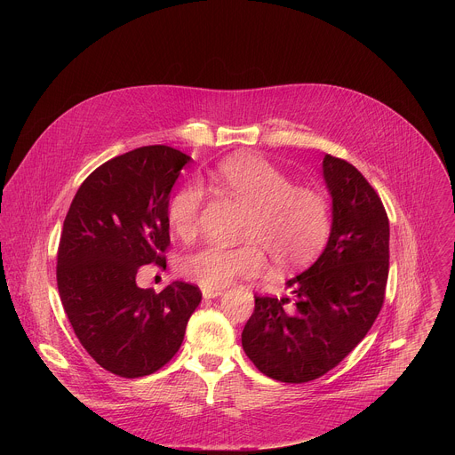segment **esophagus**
I'll return each mask as SVG.
<instances>
[{
    "label": "esophagus",
    "mask_w": 455,
    "mask_h": 455,
    "mask_svg": "<svg viewBox=\"0 0 455 455\" xmlns=\"http://www.w3.org/2000/svg\"><path fill=\"white\" fill-rule=\"evenodd\" d=\"M202 295L204 299H216L221 295V290H214V288H204L202 290Z\"/></svg>",
    "instance_id": "obj_1"
}]
</instances>
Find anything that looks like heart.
Returning a JSON list of instances; mask_svg holds the SVG:
<instances>
[{
    "label": "heart",
    "mask_w": 455,
    "mask_h": 455,
    "mask_svg": "<svg viewBox=\"0 0 455 455\" xmlns=\"http://www.w3.org/2000/svg\"><path fill=\"white\" fill-rule=\"evenodd\" d=\"M214 187L248 209L239 239L243 244L207 243L185 253L178 270L204 288H223L237 277L261 272L265 257L279 272L302 268L320 255L331 234V205L326 194L293 181L261 156H234L212 172ZM205 190L187 181L167 204V220L176 235L188 239L200 228Z\"/></svg>",
    "instance_id": "b5f03b06"
}]
</instances>
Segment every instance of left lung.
<instances>
[{
    "label": "left lung",
    "mask_w": 455,
    "mask_h": 455,
    "mask_svg": "<svg viewBox=\"0 0 455 455\" xmlns=\"http://www.w3.org/2000/svg\"><path fill=\"white\" fill-rule=\"evenodd\" d=\"M323 178L333 198L326 250L290 279L295 304L255 295L241 335L243 349L263 374L304 383L337 367L367 335L385 299L388 218L372 185L349 162L326 155Z\"/></svg>",
    "instance_id": "obj_1"
}]
</instances>
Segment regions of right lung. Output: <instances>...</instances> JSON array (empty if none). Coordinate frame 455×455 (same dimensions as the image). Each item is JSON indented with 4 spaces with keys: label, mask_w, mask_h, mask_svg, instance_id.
I'll use <instances>...</instances> for the list:
<instances>
[{
    "label": "right lung",
    "mask_w": 455,
    "mask_h": 455,
    "mask_svg": "<svg viewBox=\"0 0 455 455\" xmlns=\"http://www.w3.org/2000/svg\"><path fill=\"white\" fill-rule=\"evenodd\" d=\"M190 156L144 146L97 167L79 187L57 248V288L88 355L122 378L148 376L180 349L202 300L174 281L160 293L139 288L140 267L165 268L167 204Z\"/></svg>",
    "instance_id": "1"
}]
</instances>
